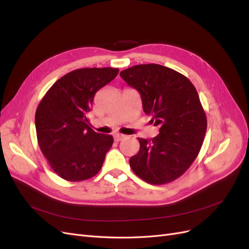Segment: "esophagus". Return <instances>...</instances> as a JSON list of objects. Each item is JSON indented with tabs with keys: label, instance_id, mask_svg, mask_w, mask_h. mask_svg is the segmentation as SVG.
Wrapping results in <instances>:
<instances>
[{
	"label": "esophagus",
	"instance_id": "obj_1",
	"mask_svg": "<svg viewBox=\"0 0 249 249\" xmlns=\"http://www.w3.org/2000/svg\"><path fill=\"white\" fill-rule=\"evenodd\" d=\"M124 138H125V135H123V134H115L114 135V140L117 142L124 140Z\"/></svg>",
	"mask_w": 249,
	"mask_h": 249
}]
</instances>
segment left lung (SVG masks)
<instances>
[{"label":"left lung","mask_w":249,"mask_h":249,"mask_svg":"<svg viewBox=\"0 0 249 249\" xmlns=\"http://www.w3.org/2000/svg\"><path fill=\"white\" fill-rule=\"evenodd\" d=\"M141 95L145 114L159 126L152 139L138 138L130 159L135 175L152 185L167 184L190 167L201 148L207 117L196 89L182 73L160 64H140L120 72Z\"/></svg>","instance_id":"left-lung-1"}]
</instances>
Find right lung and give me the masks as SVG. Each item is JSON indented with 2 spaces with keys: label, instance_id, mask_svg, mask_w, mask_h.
<instances>
[{
  "label": "right lung",
  "instance_id": "add662e5",
  "mask_svg": "<svg viewBox=\"0 0 249 249\" xmlns=\"http://www.w3.org/2000/svg\"><path fill=\"white\" fill-rule=\"evenodd\" d=\"M118 69H80L54 83L35 113L37 141L52 169L70 182L94 177L113 144L111 135L90 129L87 113L97 90L107 85Z\"/></svg>",
  "mask_w": 249,
  "mask_h": 249
}]
</instances>
